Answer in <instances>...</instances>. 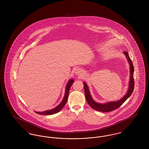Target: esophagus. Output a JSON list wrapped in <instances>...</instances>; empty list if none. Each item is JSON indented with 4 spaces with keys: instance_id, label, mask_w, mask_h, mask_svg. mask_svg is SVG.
I'll return each instance as SVG.
<instances>
[{
    "instance_id": "1",
    "label": "esophagus",
    "mask_w": 149,
    "mask_h": 149,
    "mask_svg": "<svg viewBox=\"0 0 149 149\" xmlns=\"http://www.w3.org/2000/svg\"><path fill=\"white\" fill-rule=\"evenodd\" d=\"M74 72H75V75H81L83 74V70L80 68H78L75 69V70H74Z\"/></svg>"
}]
</instances>
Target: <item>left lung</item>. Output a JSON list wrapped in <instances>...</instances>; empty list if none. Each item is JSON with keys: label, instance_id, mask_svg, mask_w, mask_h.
Instances as JSON below:
<instances>
[{"label": "left lung", "instance_id": "obj_1", "mask_svg": "<svg viewBox=\"0 0 149 149\" xmlns=\"http://www.w3.org/2000/svg\"><path fill=\"white\" fill-rule=\"evenodd\" d=\"M123 54L125 55L126 58L127 59L128 64L130 66V79L129 83V86L127 92L126 94L120 100L114 102H109L106 103L100 104L95 102L91 95L89 88L87 84L85 82H83L84 87V92H85V98L87 102L89 104V106L92 108L93 109L98 111L99 112H111L113 110L116 109L120 107L131 96L134 89V67L132 64V62L129 57L128 53L127 52H124Z\"/></svg>", "mask_w": 149, "mask_h": 149}]
</instances>
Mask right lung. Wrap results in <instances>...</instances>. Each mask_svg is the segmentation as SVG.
Masks as SVG:
<instances>
[{
    "mask_svg": "<svg viewBox=\"0 0 149 149\" xmlns=\"http://www.w3.org/2000/svg\"><path fill=\"white\" fill-rule=\"evenodd\" d=\"M74 81V80L71 79H70L69 80V81L68 82L67 85L66 86V90H65L64 98L58 106H57L55 108L50 109V110H47V111H43V112H36V113L39 114H42V115H51V114L56 113L57 112H58L59 111H60L63 109V108L64 107V106L66 104V103L67 102L69 91H70V89L71 88V85L72 84Z\"/></svg>",
    "mask_w": 149,
    "mask_h": 149,
    "instance_id": "obj_1",
    "label": "right lung"
}]
</instances>
